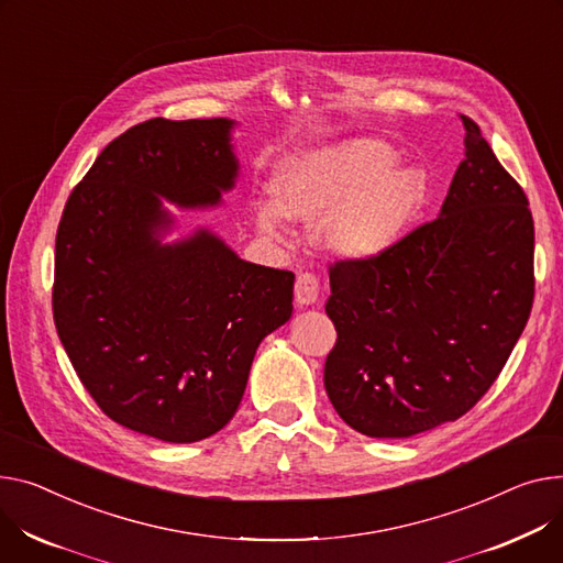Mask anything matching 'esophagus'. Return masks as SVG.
I'll return each mask as SVG.
<instances>
[{
	"instance_id": "obj_1",
	"label": "esophagus",
	"mask_w": 563,
	"mask_h": 563,
	"mask_svg": "<svg viewBox=\"0 0 563 563\" xmlns=\"http://www.w3.org/2000/svg\"><path fill=\"white\" fill-rule=\"evenodd\" d=\"M319 289H321L319 278H317L312 272L298 274V278H296V283H294L296 303H301V306H312V303H317Z\"/></svg>"
}]
</instances>
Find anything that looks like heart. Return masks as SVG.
Here are the masks:
<instances>
[{"label":"heart","instance_id":"b5f03b06","mask_svg":"<svg viewBox=\"0 0 563 563\" xmlns=\"http://www.w3.org/2000/svg\"><path fill=\"white\" fill-rule=\"evenodd\" d=\"M398 154L376 137H355L317 148L278 167L274 201L255 206L257 229L276 240L287 235L285 214L314 221L321 242L344 255H373L391 246L426 197L419 167L389 168Z\"/></svg>","mask_w":563,"mask_h":563}]
</instances>
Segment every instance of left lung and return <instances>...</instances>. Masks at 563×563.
<instances>
[{"label": "left lung", "mask_w": 563, "mask_h": 563, "mask_svg": "<svg viewBox=\"0 0 563 563\" xmlns=\"http://www.w3.org/2000/svg\"><path fill=\"white\" fill-rule=\"evenodd\" d=\"M464 124L441 214L391 246L330 265L336 342L323 385L366 437L402 439L457 421L489 391L534 303L526 192L479 126Z\"/></svg>", "instance_id": "obj_1"}]
</instances>
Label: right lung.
<instances>
[{
  "instance_id": "1",
  "label": "right lung",
  "mask_w": 563,
  "mask_h": 563,
  "mask_svg": "<svg viewBox=\"0 0 563 563\" xmlns=\"http://www.w3.org/2000/svg\"><path fill=\"white\" fill-rule=\"evenodd\" d=\"M231 120H146L74 187L56 233L52 310L79 380L115 423L201 441L240 407L260 342L291 317L294 274L197 231L161 244V197L214 206L238 161Z\"/></svg>"
}]
</instances>
